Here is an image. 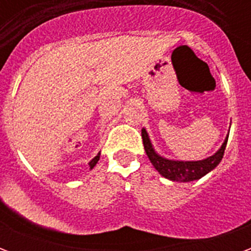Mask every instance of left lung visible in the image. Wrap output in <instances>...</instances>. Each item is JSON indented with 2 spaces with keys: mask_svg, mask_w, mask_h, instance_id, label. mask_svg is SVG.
I'll use <instances>...</instances> for the list:
<instances>
[{
  "mask_svg": "<svg viewBox=\"0 0 251 251\" xmlns=\"http://www.w3.org/2000/svg\"><path fill=\"white\" fill-rule=\"evenodd\" d=\"M141 136L145 152H147L148 157L151 160L153 167L157 169L158 174L164 176L165 179L172 180V181H181V183L200 179V177H203L204 175H207L215 168L223 158L227 140H228V136H227L221 149L215 154H212V156L204 158V160H200V161H175V160L161 157L160 154L154 152L145 129H142Z\"/></svg>",
  "mask_w": 251,
  "mask_h": 251,
  "instance_id": "1",
  "label": "left lung"
}]
</instances>
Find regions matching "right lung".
Listing matches in <instances>:
<instances>
[{"label":"right lung","instance_id":"obj_1","mask_svg":"<svg viewBox=\"0 0 251 251\" xmlns=\"http://www.w3.org/2000/svg\"><path fill=\"white\" fill-rule=\"evenodd\" d=\"M99 157H100V154H99V153H98V156H95V157H94L93 160H91V161H90V163H88V165H90V169H93L94 167H95V165H97V163H98Z\"/></svg>","mask_w":251,"mask_h":251}]
</instances>
